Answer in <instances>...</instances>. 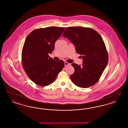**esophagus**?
Here are the masks:
<instances>
[{"mask_svg":"<svg viewBox=\"0 0 128 128\" xmlns=\"http://www.w3.org/2000/svg\"><path fill=\"white\" fill-rule=\"evenodd\" d=\"M64 65L65 66H70V64L67 62H64Z\"/></svg>","mask_w":128,"mask_h":128,"instance_id":"esophagus-1","label":"esophagus"}]
</instances>
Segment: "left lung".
I'll return each instance as SVG.
<instances>
[{
	"label": "left lung",
	"instance_id": "1",
	"mask_svg": "<svg viewBox=\"0 0 128 128\" xmlns=\"http://www.w3.org/2000/svg\"><path fill=\"white\" fill-rule=\"evenodd\" d=\"M75 46L77 53L82 56L83 64H72L74 72L72 82L80 88H87L99 80L107 66L108 54L101 35L95 30L82 27L66 28L63 34Z\"/></svg>",
	"mask_w": 128,
	"mask_h": 128
}]
</instances>
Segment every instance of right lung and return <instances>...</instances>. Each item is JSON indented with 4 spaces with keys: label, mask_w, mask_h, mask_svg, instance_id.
Listing matches in <instances>:
<instances>
[{
    "label": "right lung",
    "mask_w": 128,
    "mask_h": 128,
    "mask_svg": "<svg viewBox=\"0 0 128 128\" xmlns=\"http://www.w3.org/2000/svg\"><path fill=\"white\" fill-rule=\"evenodd\" d=\"M64 29L54 26L35 29L25 40L22 52V67L30 80L39 86L54 82L64 66L62 60L55 61L48 56Z\"/></svg>",
    "instance_id": "obj_1"
}]
</instances>
